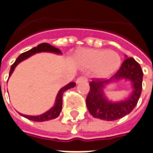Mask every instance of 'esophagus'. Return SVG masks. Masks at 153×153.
Instances as JSON below:
<instances>
[{"label":"esophagus","mask_w":153,"mask_h":153,"mask_svg":"<svg viewBox=\"0 0 153 153\" xmlns=\"http://www.w3.org/2000/svg\"><path fill=\"white\" fill-rule=\"evenodd\" d=\"M83 82H87V77H85V76H80L78 78L76 79V82L77 83H81Z\"/></svg>","instance_id":"esophagus-1"}]
</instances>
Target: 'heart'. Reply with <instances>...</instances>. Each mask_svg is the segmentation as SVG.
Wrapping results in <instances>:
<instances>
[{
  "mask_svg": "<svg viewBox=\"0 0 153 153\" xmlns=\"http://www.w3.org/2000/svg\"><path fill=\"white\" fill-rule=\"evenodd\" d=\"M75 58L80 67L91 70L99 79L111 77L119 70L122 60L117 52L106 49H83L78 51Z\"/></svg>",
  "mask_w": 153,
  "mask_h": 153,
  "instance_id": "1",
  "label": "heart"
}]
</instances>
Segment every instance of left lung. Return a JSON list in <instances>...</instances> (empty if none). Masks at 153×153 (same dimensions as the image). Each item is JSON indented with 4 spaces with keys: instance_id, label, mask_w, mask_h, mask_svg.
Wrapping results in <instances>:
<instances>
[{
    "instance_id": "obj_1",
    "label": "left lung",
    "mask_w": 153,
    "mask_h": 153,
    "mask_svg": "<svg viewBox=\"0 0 153 153\" xmlns=\"http://www.w3.org/2000/svg\"><path fill=\"white\" fill-rule=\"evenodd\" d=\"M116 74L109 80H96L89 83L90 91L86 103L91 115L104 121H114L129 114L134 109L143 88V72L141 66L132 57L127 58ZM124 79L129 81L133 91L127 99L112 102L107 98L104 89L112 82Z\"/></svg>"
}]
</instances>
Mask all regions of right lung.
I'll return each instance as SVG.
<instances>
[{
	"mask_svg": "<svg viewBox=\"0 0 153 153\" xmlns=\"http://www.w3.org/2000/svg\"><path fill=\"white\" fill-rule=\"evenodd\" d=\"M39 52H51V53H55V54L57 55H62V51L59 49H57V48H56L55 46H51L50 44H48V43H41L37 46L33 47L32 49L27 51L19 56L17 59L16 60V62L13 63V65L10 67L9 76H11L12 72L14 71L15 68H16V66H17L19 63L22 62V61H24L26 59L29 58L30 56H33L36 53H39ZM75 86H76V83L70 82L68 83L67 85H66L65 87H62L58 91L57 95H56L54 106L51 107V109H49L47 111L44 112L43 114L38 115V116H28V115L22 114V113H20V114L22 115V117L29 119L30 121H34V122H45V121H49V120H51V119L56 118L60 115V113H61L62 108L63 92L65 91L70 89V88H73Z\"/></svg>",
	"mask_w": 153,
	"mask_h": 153,
	"instance_id": "obj_1",
	"label": "right lung"
}]
</instances>
